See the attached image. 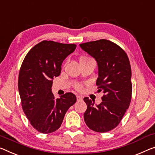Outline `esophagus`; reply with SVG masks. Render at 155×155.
<instances>
[{"mask_svg": "<svg viewBox=\"0 0 155 155\" xmlns=\"http://www.w3.org/2000/svg\"><path fill=\"white\" fill-rule=\"evenodd\" d=\"M77 101H81L83 100L82 97H81L79 95H77Z\"/></svg>", "mask_w": 155, "mask_h": 155, "instance_id": "esophagus-1", "label": "esophagus"}]
</instances>
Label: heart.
Returning <instances> with one entry per match:
<instances>
[{"mask_svg":"<svg viewBox=\"0 0 155 155\" xmlns=\"http://www.w3.org/2000/svg\"><path fill=\"white\" fill-rule=\"evenodd\" d=\"M90 59V58L86 57V56H83L80 58V61H83V60H87ZM75 88L77 90V91H81L82 90V85L81 84H77L75 85Z\"/></svg>","mask_w":155,"mask_h":155,"instance_id":"1","label":"heart"}]
</instances>
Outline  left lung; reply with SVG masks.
Listing matches in <instances>:
<instances>
[{
  "label": "left lung",
  "mask_w": 155,
  "mask_h": 155,
  "mask_svg": "<svg viewBox=\"0 0 155 155\" xmlns=\"http://www.w3.org/2000/svg\"><path fill=\"white\" fill-rule=\"evenodd\" d=\"M79 45L96 60V85L104 93L99 105L94 106L88 97L84 99L87 104L84 120L92 130L107 132L118 125L130 104L132 84L129 60L121 47L109 40L102 39Z\"/></svg>",
  "instance_id": "1"
}]
</instances>
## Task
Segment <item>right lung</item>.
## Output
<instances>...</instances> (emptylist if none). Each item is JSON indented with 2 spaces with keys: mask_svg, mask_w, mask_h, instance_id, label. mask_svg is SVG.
<instances>
[{
  "mask_svg": "<svg viewBox=\"0 0 155 155\" xmlns=\"http://www.w3.org/2000/svg\"><path fill=\"white\" fill-rule=\"evenodd\" d=\"M77 45L44 40L31 48L21 66L18 88L22 108L33 127L42 134L60 128L67 110L77 97L67 92L55 99L54 77L61 74L62 63Z\"/></svg>",
  "mask_w": 155,
  "mask_h": 155,
  "instance_id": "1",
  "label": "right lung"
}]
</instances>
